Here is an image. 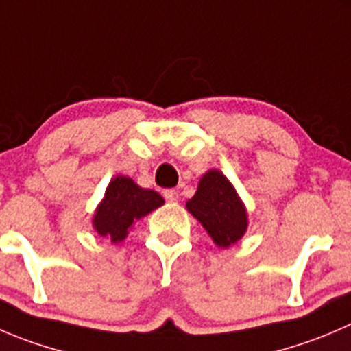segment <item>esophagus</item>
Instances as JSON below:
<instances>
[{
    "instance_id": "esophagus-1",
    "label": "esophagus",
    "mask_w": 351,
    "mask_h": 351,
    "mask_svg": "<svg viewBox=\"0 0 351 351\" xmlns=\"http://www.w3.org/2000/svg\"><path fill=\"white\" fill-rule=\"evenodd\" d=\"M165 199L168 200V202H178V192H176V190H166Z\"/></svg>"
}]
</instances>
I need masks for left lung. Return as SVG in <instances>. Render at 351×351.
<instances>
[{
	"label": "left lung",
	"instance_id": "left-lung-1",
	"mask_svg": "<svg viewBox=\"0 0 351 351\" xmlns=\"http://www.w3.org/2000/svg\"><path fill=\"white\" fill-rule=\"evenodd\" d=\"M186 210L219 248L231 247L247 233V207L233 183L219 169H209L200 176L195 195L186 202Z\"/></svg>",
	"mask_w": 351,
	"mask_h": 351
}]
</instances>
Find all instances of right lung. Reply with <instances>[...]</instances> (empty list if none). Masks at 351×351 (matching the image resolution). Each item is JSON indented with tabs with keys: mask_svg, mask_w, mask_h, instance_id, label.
<instances>
[{
	"mask_svg": "<svg viewBox=\"0 0 351 351\" xmlns=\"http://www.w3.org/2000/svg\"><path fill=\"white\" fill-rule=\"evenodd\" d=\"M165 199L156 190L142 189L130 176H114L93 216V228L111 243H120L141 217L161 207Z\"/></svg>",
	"mask_w": 351,
	"mask_h": 351,
	"instance_id": "1",
	"label": "right lung"
}]
</instances>
